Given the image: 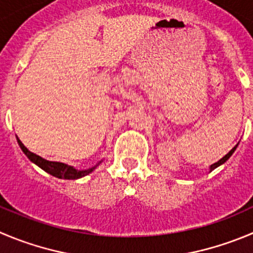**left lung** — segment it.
<instances>
[{
    "label": "left lung",
    "instance_id": "left-lung-1",
    "mask_svg": "<svg viewBox=\"0 0 253 253\" xmlns=\"http://www.w3.org/2000/svg\"><path fill=\"white\" fill-rule=\"evenodd\" d=\"M236 148H237V145H236V146H233V148H232V149H231V150H230V151H228V153H227V154H226V155H225V156H223V158H222V159H221V160H218V161H217V163H215V164H212V165H211V167H210V170H211V171H212V170H213V169H216V168H217V167H220V165H221V164H223V163H225V161H226V160H228V159H230V156H231V155H232V154H233V151L236 150Z\"/></svg>",
    "mask_w": 253,
    "mask_h": 253
}]
</instances>
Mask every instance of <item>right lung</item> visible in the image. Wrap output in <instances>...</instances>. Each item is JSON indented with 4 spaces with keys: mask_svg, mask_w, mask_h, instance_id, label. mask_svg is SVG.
<instances>
[{
    "mask_svg": "<svg viewBox=\"0 0 253 253\" xmlns=\"http://www.w3.org/2000/svg\"><path fill=\"white\" fill-rule=\"evenodd\" d=\"M17 141H18V145L21 146L23 153L27 155V158L30 159L32 163H35L36 165L43 169L44 171H47L48 174L53 175V176L58 177V179H66V180H76L79 179V177H83L85 175L90 174L93 170L97 168V165L88 170H76L74 168L68 167L67 164H63V163H58V161H49V160H45V159L41 158L40 155H36L35 153L28 150L25 145L22 144V141L20 139L17 138Z\"/></svg>",
    "mask_w": 253,
    "mask_h": 253,
    "instance_id": "obj_1",
    "label": "right lung"
}]
</instances>
